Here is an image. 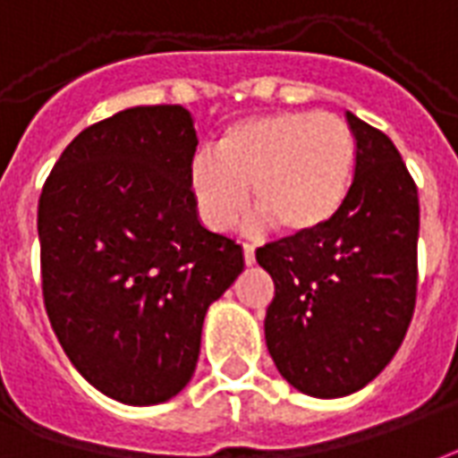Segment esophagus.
Here are the masks:
<instances>
[{"label": "esophagus", "instance_id": "34e87169", "mask_svg": "<svg viewBox=\"0 0 458 458\" xmlns=\"http://www.w3.org/2000/svg\"><path fill=\"white\" fill-rule=\"evenodd\" d=\"M242 257H245V264H255V247L250 242H242Z\"/></svg>", "mask_w": 458, "mask_h": 458}]
</instances>
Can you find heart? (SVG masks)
Segmentation results:
<instances>
[{"label":"heart","instance_id":"b5f03b06","mask_svg":"<svg viewBox=\"0 0 458 458\" xmlns=\"http://www.w3.org/2000/svg\"><path fill=\"white\" fill-rule=\"evenodd\" d=\"M357 169L352 128L333 114L276 111L230 125L216 157L189 165V191L206 225L228 230L252 208L272 228L310 235L342 211Z\"/></svg>","mask_w":458,"mask_h":458}]
</instances>
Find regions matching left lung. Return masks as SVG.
<instances>
[{
  "mask_svg": "<svg viewBox=\"0 0 458 458\" xmlns=\"http://www.w3.org/2000/svg\"><path fill=\"white\" fill-rule=\"evenodd\" d=\"M357 169L342 211L310 235L257 250L272 274L264 318L279 374L313 398H342L381 374L418 293V186L391 138L347 111Z\"/></svg>",
  "mask_w": 458,
  "mask_h": 458,
  "instance_id": "obj_1",
  "label": "left lung"
}]
</instances>
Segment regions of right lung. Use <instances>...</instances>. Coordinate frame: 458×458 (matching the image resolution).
Segmentation results:
<instances>
[{
  "label": "right lung",
  "mask_w": 458,
  "mask_h": 458,
  "mask_svg": "<svg viewBox=\"0 0 458 458\" xmlns=\"http://www.w3.org/2000/svg\"><path fill=\"white\" fill-rule=\"evenodd\" d=\"M194 118L135 106L84 128L38 201L43 301L74 369L125 405L174 398L194 376L206 310L245 267L189 191Z\"/></svg>",
  "instance_id": "right-lung-1"
}]
</instances>
